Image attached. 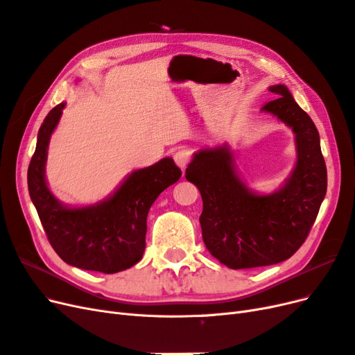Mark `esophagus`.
<instances>
[{
	"label": "esophagus",
	"instance_id": "obj_1",
	"mask_svg": "<svg viewBox=\"0 0 355 355\" xmlns=\"http://www.w3.org/2000/svg\"><path fill=\"white\" fill-rule=\"evenodd\" d=\"M174 161L175 164L182 169L189 165V162L191 161V152L186 147H181L174 153Z\"/></svg>",
	"mask_w": 355,
	"mask_h": 355
}]
</instances>
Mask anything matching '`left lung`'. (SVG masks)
<instances>
[{
  "mask_svg": "<svg viewBox=\"0 0 355 355\" xmlns=\"http://www.w3.org/2000/svg\"><path fill=\"white\" fill-rule=\"evenodd\" d=\"M277 98L262 110L296 134L298 164L283 189L270 196L250 193L236 175L227 148L202 150L186 169L200 191L202 237L221 264L233 270L277 264L291 258L310 234L327 189L320 137L284 85L270 87Z\"/></svg>",
  "mask_w": 355,
  "mask_h": 355,
  "instance_id": "left-lung-1",
  "label": "left lung"
}]
</instances>
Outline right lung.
I'll return each instance as SVG.
<instances>
[{
  "mask_svg": "<svg viewBox=\"0 0 355 355\" xmlns=\"http://www.w3.org/2000/svg\"><path fill=\"white\" fill-rule=\"evenodd\" d=\"M64 103L45 116L28 168V189L44 232L66 264L105 274L137 264L146 249L147 214L165 189L181 177L171 157L135 171L113 196L96 207L69 209L50 193L44 178L50 135L59 123Z\"/></svg>",
  "mask_w": 355,
  "mask_h": 355,
  "instance_id": "1",
  "label": "right lung"
}]
</instances>
